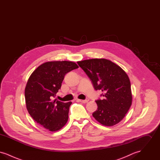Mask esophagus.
Segmentation results:
<instances>
[{"label":"esophagus","mask_w":160,"mask_h":160,"mask_svg":"<svg viewBox=\"0 0 160 160\" xmlns=\"http://www.w3.org/2000/svg\"><path fill=\"white\" fill-rule=\"evenodd\" d=\"M76 101H78V102H83V103H86L87 102H88V101H89V99H77Z\"/></svg>","instance_id":"esophagus-1"}]
</instances>
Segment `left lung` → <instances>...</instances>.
Returning a JSON list of instances; mask_svg holds the SVG:
<instances>
[{
  "mask_svg": "<svg viewBox=\"0 0 160 160\" xmlns=\"http://www.w3.org/2000/svg\"><path fill=\"white\" fill-rule=\"evenodd\" d=\"M77 63L91 80L95 89L102 92L103 99L95 101L98 108L93 117L107 127L121 122L132 104L131 83L127 73L106 59H88Z\"/></svg>",
  "mask_w": 160,
  "mask_h": 160,
  "instance_id": "8db88e82",
  "label": "left lung"
}]
</instances>
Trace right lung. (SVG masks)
<instances>
[{"label":"right lung","mask_w":160,"mask_h":160,"mask_svg":"<svg viewBox=\"0 0 160 160\" xmlns=\"http://www.w3.org/2000/svg\"><path fill=\"white\" fill-rule=\"evenodd\" d=\"M78 68L73 62H47L39 65L28 80L24 91L27 110L36 122L50 131L61 129L68 121L72 102L53 98L65 74Z\"/></svg>","instance_id":"right-lung-1"}]
</instances>
